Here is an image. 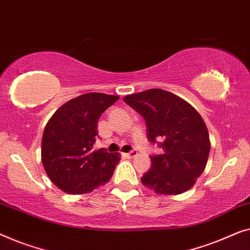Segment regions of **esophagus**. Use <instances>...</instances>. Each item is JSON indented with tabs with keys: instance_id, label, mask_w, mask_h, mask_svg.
I'll use <instances>...</instances> for the list:
<instances>
[{
	"instance_id": "1",
	"label": "esophagus",
	"mask_w": 250,
	"mask_h": 250,
	"mask_svg": "<svg viewBox=\"0 0 250 250\" xmlns=\"http://www.w3.org/2000/svg\"><path fill=\"white\" fill-rule=\"evenodd\" d=\"M137 155H138V152H137V150H131V152L129 153H122V156L128 157V159H132V157H136Z\"/></svg>"
}]
</instances>
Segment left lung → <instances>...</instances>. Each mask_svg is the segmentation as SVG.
I'll list each match as a JSON object with an SVG mask.
<instances>
[{
	"label": "left lung",
	"instance_id": "8db88e82",
	"mask_svg": "<svg viewBox=\"0 0 250 250\" xmlns=\"http://www.w3.org/2000/svg\"><path fill=\"white\" fill-rule=\"evenodd\" d=\"M124 101L146 121L152 143L162 139L163 154L150 156L152 167L142 182L159 195H179L194 187L208 160L207 126L194 106L170 91L152 88Z\"/></svg>",
	"mask_w": 250,
	"mask_h": 250
}]
</instances>
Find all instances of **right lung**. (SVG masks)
Instances as JSON below:
<instances>
[{"label":"right lung","instance_id":"right-lung-1","mask_svg":"<svg viewBox=\"0 0 250 250\" xmlns=\"http://www.w3.org/2000/svg\"><path fill=\"white\" fill-rule=\"evenodd\" d=\"M118 100L103 93L80 95L59 107L45 125L42 163L51 181L66 194L90 192L113 175L120 153L93 146L98 119Z\"/></svg>","mask_w":250,"mask_h":250}]
</instances>
